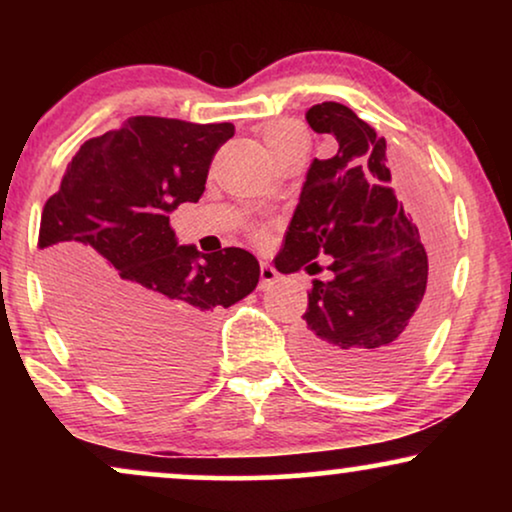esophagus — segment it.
<instances>
[{"instance_id":"obj_1","label":"esophagus","mask_w":512,"mask_h":512,"mask_svg":"<svg viewBox=\"0 0 512 512\" xmlns=\"http://www.w3.org/2000/svg\"><path fill=\"white\" fill-rule=\"evenodd\" d=\"M279 279V272L272 268L270 263H261V289H268L270 284H275Z\"/></svg>"}]
</instances>
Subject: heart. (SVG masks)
<instances>
[{"label": "heart", "instance_id": "obj_1", "mask_svg": "<svg viewBox=\"0 0 512 512\" xmlns=\"http://www.w3.org/2000/svg\"><path fill=\"white\" fill-rule=\"evenodd\" d=\"M263 142L272 158H282L293 149H307V137L300 125L291 121H277L263 128Z\"/></svg>", "mask_w": 512, "mask_h": 512}]
</instances>
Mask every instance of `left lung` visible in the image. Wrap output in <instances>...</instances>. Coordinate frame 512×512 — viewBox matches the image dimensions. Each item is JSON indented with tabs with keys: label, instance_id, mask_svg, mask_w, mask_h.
Returning a JSON list of instances; mask_svg holds the SVG:
<instances>
[{
	"label": "left lung",
	"instance_id": "1",
	"mask_svg": "<svg viewBox=\"0 0 512 512\" xmlns=\"http://www.w3.org/2000/svg\"><path fill=\"white\" fill-rule=\"evenodd\" d=\"M319 135L338 142L333 158H314L275 268L284 275L321 270L303 324L293 335L298 361L331 387L361 391L389 384L410 366L436 317L445 261L389 186L387 142L352 109L321 102L305 114ZM430 256L426 257L425 254Z\"/></svg>",
	"mask_w": 512,
	"mask_h": 512
}]
</instances>
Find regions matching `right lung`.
Here are the masks:
<instances>
[{
    "mask_svg": "<svg viewBox=\"0 0 512 512\" xmlns=\"http://www.w3.org/2000/svg\"><path fill=\"white\" fill-rule=\"evenodd\" d=\"M233 123L132 116L81 144L39 226L58 324L93 373L123 394L177 396L209 361L216 307L256 289L261 265L228 247H179L170 212L198 202Z\"/></svg>",
    "mask_w": 512,
    "mask_h": 512,
    "instance_id": "right-lung-1",
    "label": "right lung"
}]
</instances>
